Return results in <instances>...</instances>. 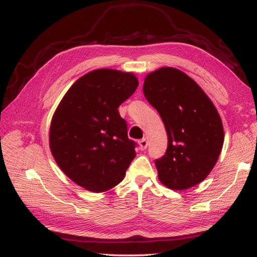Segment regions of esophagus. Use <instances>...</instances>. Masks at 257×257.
<instances>
[{"instance_id": "obj_1", "label": "esophagus", "mask_w": 257, "mask_h": 257, "mask_svg": "<svg viewBox=\"0 0 257 257\" xmlns=\"http://www.w3.org/2000/svg\"><path fill=\"white\" fill-rule=\"evenodd\" d=\"M147 147H148V141H147L146 138L141 139V140L139 141V148H140V150H143V151L146 150Z\"/></svg>"}]
</instances>
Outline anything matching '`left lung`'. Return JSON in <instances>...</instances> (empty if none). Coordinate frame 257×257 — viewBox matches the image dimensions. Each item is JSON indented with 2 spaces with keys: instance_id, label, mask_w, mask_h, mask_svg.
<instances>
[{
  "instance_id": "8db88e82",
  "label": "left lung",
  "mask_w": 257,
  "mask_h": 257,
  "mask_svg": "<svg viewBox=\"0 0 257 257\" xmlns=\"http://www.w3.org/2000/svg\"><path fill=\"white\" fill-rule=\"evenodd\" d=\"M144 94L168 135L166 155L156 160L161 183L178 191L199 184L214 168L224 143L215 106L192 78L173 67L147 75Z\"/></svg>"
}]
</instances>
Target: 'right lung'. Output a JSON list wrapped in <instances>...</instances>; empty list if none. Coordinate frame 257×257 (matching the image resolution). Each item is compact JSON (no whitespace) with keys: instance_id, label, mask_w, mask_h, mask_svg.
<instances>
[{"instance_id":"1","label":"right lung","mask_w":257,"mask_h":257,"mask_svg":"<svg viewBox=\"0 0 257 257\" xmlns=\"http://www.w3.org/2000/svg\"><path fill=\"white\" fill-rule=\"evenodd\" d=\"M138 85L133 73L95 69L70 86L53 114L50 149L54 159L87 191L100 193L116 187L136 157L118 107Z\"/></svg>"}]
</instances>
